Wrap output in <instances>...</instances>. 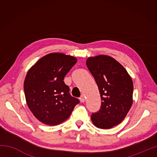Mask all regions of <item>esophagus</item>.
Wrapping results in <instances>:
<instances>
[{
	"label": "esophagus",
	"instance_id": "1",
	"mask_svg": "<svg viewBox=\"0 0 157 157\" xmlns=\"http://www.w3.org/2000/svg\"><path fill=\"white\" fill-rule=\"evenodd\" d=\"M79 99H80V101L82 102H84L85 101V99H86V97H85L84 95H82L80 98H79Z\"/></svg>",
	"mask_w": 157,
	"mask_h": 157
}]
</instances>
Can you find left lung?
Instances as JSON below:
<instances>
[{
    "label": "left lung",
    "mask_w": 157,
    "mask_h": 157,
    "mask_svg": "<svg viewBox=\"0 0 157 157\" xmlns=\"http://www.w3.org/2000/svg\"><path fill=\"white\" fill-rule=\"evenodd\" d=\"M86 66L99 89L102 104L92 113L95 127L110 129L125 118L133 103L134 85L131 76L120 63L108 55L90 57Z\"/></svg>",
    "instance_id": "left-lung-1"
}]
</instances>
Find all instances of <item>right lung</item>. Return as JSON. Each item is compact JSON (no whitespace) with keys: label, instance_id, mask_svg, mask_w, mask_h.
<instances>
[{"label":"right lung","instance_id":"obj_1","mask_svg":"<svg viewBox=\"0 0 157 157\" xmlns=\"http://www.w3.org/2000/svg\"><path fill=\"white\" fill-rule=\"evenodd\" d=\"M75 57L50 53L29 69L23 88L28 107L39 121L57 125L66 121L79 102L69 94L63 79L75 64Z\"/></svg>","mask_w":157,"mask_h":157}]
</instances>
